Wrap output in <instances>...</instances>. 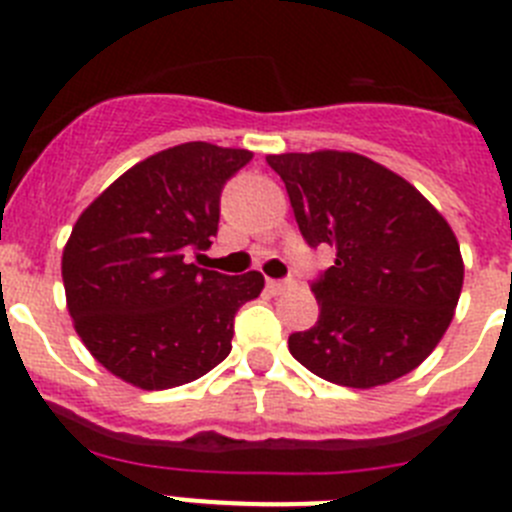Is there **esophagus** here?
I'll return each instance as SVG.
<instances>
[{"instance_id":"1","label":"esophagus","mask_w":512,"mask_h":512,"mask_svg":"<svg viewBox=\"0 0 512 512\" xmlns=\"http://www.w3.org/2000/svg\"><path fill=\"white\" fill-rule=\"evenodd\" d=\"M292 279H266V289H269L271 295H282L284 289L292 287Z\"/></svg>"}]
</instances>
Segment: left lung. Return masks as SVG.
Listing matches in <instances>:
<instances>
[{
    "mask_svg": "<svg viewBox=\"0 0 512 512\" xmlns=\"http://www.w3.org/2000/svg\"><path fill=\"white\" fill-rule=\"evenodd\" d=\"M266 164L282 176L307 246L336 248V264L310 282L318 323L289 336V354L359 390L413 372L459 302L454 230L413 184L359 153H282Z\"/></svg>",
    "mask_w": 512,
    "mask_h": 512,
    "instance_id": "1",
    "label": "left lung"
}]
</instances>
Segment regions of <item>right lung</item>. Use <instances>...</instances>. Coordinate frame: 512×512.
I'll use <instances>...</instances> for the list:
<instances>
[{"mask_svg": "<svg viewBox=\"0 0 512 512\" xmlns=\"http://www.w3.org/2000/svg\"><path fill=\"white\" fill-rule=\"evenodd\" d=\"M251 151L182 143L128 169L81 212L61 274L94 359L140 390L194 382L230 354L238 307L264 277L189 264L220 223V194Z\"/></svg>", "mask_w": 512, "mask_h": 512, "instance_id": "1", "label": "right lung"}]
</instances>
